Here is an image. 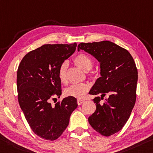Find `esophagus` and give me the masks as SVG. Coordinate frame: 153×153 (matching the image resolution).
Wrapping results in <instances>:
<instances>
[{"instance_id": "obj_1", "label": "esophagus", "mask_w": 153, "mask_h": 153, "mask_svg": "<svg viewBox=\"0 0 153 153\" xmlns=\"http://www.w3.org/2000/svg\"><path fill=\"white\" fill-rule=\"evenodd\" d=\"M84 102V100H83V99H77V104L78 105H81V104H82Z\"/></svg>"}]
</instances>
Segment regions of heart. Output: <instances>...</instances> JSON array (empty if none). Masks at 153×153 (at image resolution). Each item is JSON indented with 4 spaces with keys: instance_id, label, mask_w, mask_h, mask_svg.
<instances>
[{
    "instance_id": "obj_1",
    "label": "heart",
    "mask_w": 153,
    "mask_h": 153,
    "mask_svg": "<svg viewBox=\"0 0 153 153\" xmlns=\"http://www.w3.org/2000/svg\"><path fill=\"white\" fill-rule=\"evenodd\" d=\"M74 62L80 69L84 71H88L93 66V62L91 57L85 54H79L76 56L74 59ZM67 63L65 62L59 68L58 76L60 81L62 84L67 83ZM90 86L88 83L75 84L71 85L65 90V94L67 96L74 97L81 99L83 98L85 94L89 91Z\"/></svg>"
}]
</instances>
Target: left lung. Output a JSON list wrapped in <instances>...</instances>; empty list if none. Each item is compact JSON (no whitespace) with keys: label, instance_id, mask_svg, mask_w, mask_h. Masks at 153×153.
Instances as JSON below:
<instances>
[{"label":"left lung","instance_id":"obj_1","mask_svg":"<svg viewBox=\"0 0 153 153\" xmlns=\"http://www.w3.org/2000/svg\"><path fill=\"white\" fill-rule=\"evenodd\" d=\"M83 50L100 62L101 77L89 92L96 110L89 116L93 129L103 136L119 131L129 119L135 100L137 70L132 56L127 50L109 41L81 43ZM106 94L108 98L102 102Z\"/></svg>","mask_w":153,"mask_h":153}]
</instances>
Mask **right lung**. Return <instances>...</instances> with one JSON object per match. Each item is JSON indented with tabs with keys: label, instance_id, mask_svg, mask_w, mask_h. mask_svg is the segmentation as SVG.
Wrapping results in <instances>:
<instances>
[{
	"label": "right lung",
	"instance_id": "obj_1",
	"mask_svg": "<svg viewBox=\"0 0 153 153\" xmlns=\"http://www.w3.org/2000/svg\"><path fill=\"white\" fill-rule=\"evenodd\" d=\"M77 43L45 44L26 54L17 72L18 101L33 131L53 141L66 129L77 99L67 97L54 105L50 101L61 95L59 68L74 54Z\"/></svg>",
	"mask_w": 153,
	"mask_h": 153
}]
</instances>
